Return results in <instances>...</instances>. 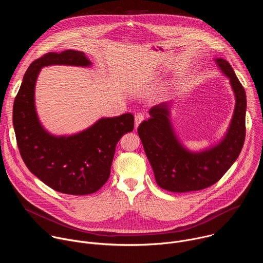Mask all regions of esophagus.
<instances>
[{
    "label": "esophagus",
    "instance_id": "1",
    "mask_svg": "<svg viewBox=\"0 0 263 263\" xmlns=\"http://www.w3.org/2000/svg\"><path fill=\"white\" fill-rule=\"evenodd\" d=\"M144 120V115L143 114H137L135 115V118H134V126L135 128L138 127V125Z\"/></svg>",
    "mask_w": 263,
    "mask_h": 263
}]
</instances>
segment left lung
Wrapping results in <instances>:
<instances>
[{
    "mask_svg": "<svg viewBox=\"0 0 263 263\" xmlns=\"http://www.w3.org/2000/svg\"><path fill=\"white\" fill-rule=\"evenodd\" d=\"M215 62L229 78L236 98L230 128L217 145L199 153L187 151L174 133L166 103L151 108V118L138 126L156 182L165 191L189 193L207 189L224 175L241 152L246 138V91L227 60L217 58Z\"/></svg>",
    "mask_w": 263,
    "mask_h": 263,
    "instance_id": "left-lung-1",
    "label": "left lung"
}]
</instances>
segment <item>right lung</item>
Wrapping results in <instances>:
<instances>
[{
    "label": "right lung",
    "instance_id": "right-lung-1",
    "mask_svg": "<svg viewBox=\"0 0 263 263\" xmlns=\"http://www.w3.org/2000/svg\"><path fill=\"white\" fill-rule=\"evenodd\" d=\"M90 63L83 52L66 50L45 54L28 67L13 104V127L25 164L51 189L66 195L98 192L110 176L118 141L134 128L131 114L101 119L85 131L67 137L53 136L42 127L34 105L35 82L41 68Z\"/></svg>",
    "mask_w": 263,
    "mask_h": 263
}]
</instances>
